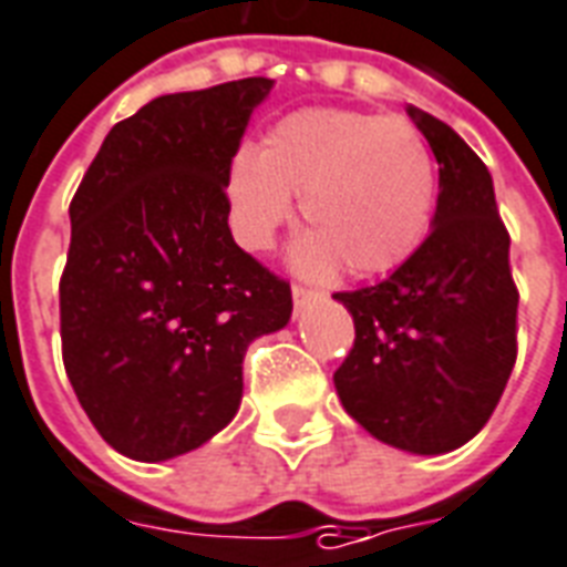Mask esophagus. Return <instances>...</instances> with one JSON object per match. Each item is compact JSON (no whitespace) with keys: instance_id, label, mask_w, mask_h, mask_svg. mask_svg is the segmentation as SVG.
<instances>
[{"instance_id":"obj_1","label":"esophagus","mask_w":567,"mask_h":567,"mask_svg":"<svg viewBox=\"0 0 567 567\" xmlns=\"http://www.w3.org/2000/svg\"><path fill=\"white\" fill-rule=\"evenodd\" d=\"M319 299V289L305 287V284H292V301H296V310L308 308L310 301Z\"/></svg>"}]
</instances>
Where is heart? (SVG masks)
<instances>
[{"mask_svg":"<svg viewBox=\"0 0 567 567\" xmlns=\"http://www.w3.org/2000/svg\"><path fill=\"white\" fill-rule=\"evenodd\" d=\"M233 227L250 250H266L292 215L310 233L296 245V266L329 275L343 266L382 275L410 259L430 227L436 164L403 118L352 110H299L278 118L259 143L241 148L227 176Z\"/></svg>","mask_w":567,"mask_h":567,"instance_id":"heart-1","label":"heart"}]
</instances>
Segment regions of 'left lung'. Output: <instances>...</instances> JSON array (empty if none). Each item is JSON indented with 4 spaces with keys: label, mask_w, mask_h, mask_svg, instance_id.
I'll return each mask as SVG.
<instances>
[{
    "label": "left lung",
    "mask_w": 567,
    "mask_h": 567,
    "mask_svg": "<svg viewBox=\"0 0 567 567\" xmlns=\"http://www.w3.org/2000/svg\"><path fill=\"white\" fill-rule=\"evenodd\" d=\"M406 113L440 161L433 229L385 280L334 292L355 322L334 389L370 436L445 454L499 403L517 361L520 292L484 161L436 116Z\"/></svg>",
    "instance_id": "1"
}]
</instances>
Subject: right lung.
I'll return each mask as SVG.
<instances>
[{
	"mask_svg": "<svg viewBox=\"0 0 567 567\" xmlns=\"http://www.w3.org/2000/svg\"><path fill=\"white\" fill-rule=\"evenodd\" d=\"M268 76L161 95L122 118L71 199L59 280L62 361L118 454L169 461L227 427L241 361L292 313L229 233L227 176Z\"/></svg>",
	"mask_w": 567,
	"mask_h": 567,
	"instance_id": "1",
	"label": "right lung"
}]
</instances>
